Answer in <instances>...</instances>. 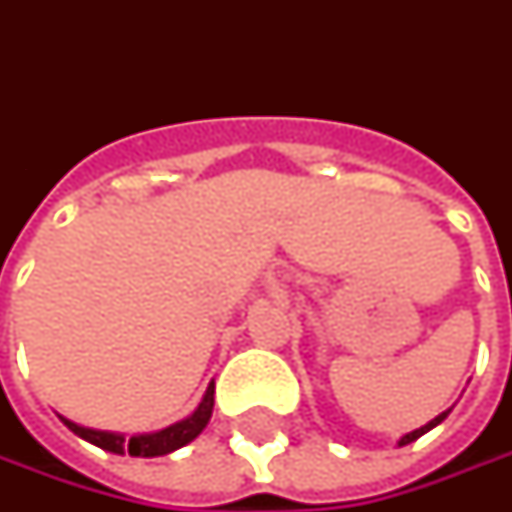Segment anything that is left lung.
I'll list each match as a JSON object with an SVG mask.
<instances>
[{"label": "left lung", "instance_id": "8db88e82", "mask_svg": "<svg viewBox=\"0 0 512 512\" xmlns=\"http://www.w3.org/2000/svg\"><path fill=\"white\" fill-rule=\"evenodd\" d=\"M448 414H450V408H448V411H442V414H439V416H433L428 425H422V428H416V431L405 433V436L399 439V448H402V445H411V442H416L419 436H425V433H428V431H433V428H436L439 422H445V416H448Z\"/></svg>", "mask_w": 512, "mask_h": 512}]
</instances>
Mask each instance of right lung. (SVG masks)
<instances>
[{"label":"right lung","instance_id":"right-lung-1","mask_svg":"<svg viewBox=\"0 0 512 512\" xmlns=\"http://www.w3.org/2000/svg\"><path fill=\"white\" fill-rule=\"evenodd\" d=\"M212 408H215V382H209V388H206V394H203V399L198 402V408L186 416V419L169 425V428H161V431L155 433H135L130 439H127L124 433L84 428V425H76V422L67 419V416H59V419H62L64 425L76 433V436H81L84 442L107 450V453H118V456L130 453V456L152 459V456H167L172 450L189 445L192 439H198L203 428L209 425V419H212Z\"/></svg>","mask_w":512,"mask_h":512}]
</instances>
